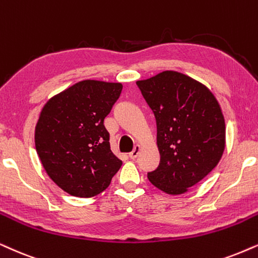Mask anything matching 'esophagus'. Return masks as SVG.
<instances>
[{
	"instance_id": "34e87169",
	"label": "esophagus",
	"mask_w": 258,
	"mask_h": 258,
	"mask_svg": "<svg viewBox=\"0 0 258 258\" xmlns=\"http://www.w3.org/2000/svg\"><path fill=\"white\" fill-rule=\"evenodd\" d=\"M139 153H140V146L137 145L136 148H135V150H133V151H132L131 153H130L128 157L131 158V159H136V158L139 156Z\"/></svg>"
}]
</instances>
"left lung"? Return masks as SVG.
Masks as SVG:
<instances>
[{
  "mask_svg": "<svg viewBox=\"0 0 258 258\" xmlns=\"http://www.w3.org/2000/svg\"><path fill=\"white\" fill-rule=\"evenodd\" d=\"M137 86L157 125L161 161L149 181L167 194H183L223 156L226 128L219 102L206 86L177 71H163Z\"/></svg>",
  "mask_w": 258,
  "mask_h": 258,
  "instance_id": "8db88e82",
  "label": "left lung"
}]
</instances>
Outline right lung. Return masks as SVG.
I'll return each instance as SVG.
<instances>
[{
	"label": "right lung",
	"mask_w": 258,
	"mask_h": 258,
	"mask_svg": "<svg viewBox=\"0 0 258 258\" xmlns=\"http://www.w3.org/2000/svg\"><path fill=\"white\" fill-rule=\"evenodd\" d=\"M121 90V83L84 80L42 107L35 149L51 180L73 197L102 193L121 167L103 125Z\"/></svg>",
	"instance_id": "1"
}]
</instances>
